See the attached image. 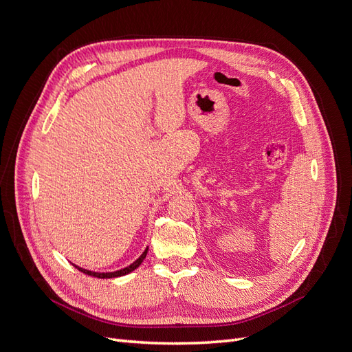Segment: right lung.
Segmentation results:
<instances>
[{"mask_svg": "<svg viewBox=\"0 0 352 352\" xmlns=\"http://www.w3.org/2000/svg\"><path fill=\"white\" fill-rule=\"evenodd\" d=\"M146 252H148V248H146V250L142 252L141 257L138 258L136 261H133L131 265H127V267H124V269H122V270L113 272V273H97V272H89V270H85V269H80V267H78V265H74V267H76L79 272H82V273H85V274H88V276H94V278H98V279H110V278H119V276H124V274H127V273L133 272L136 267H140L141 263H142V261H144V258H145Z\"/></svg>", "mask_w": 352, "mask_h": 352, "instance_id": "1", "label": "right lung"}]
</instances>
